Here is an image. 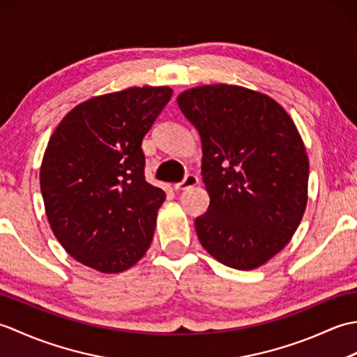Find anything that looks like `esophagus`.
I'll return each mask as SVG.
<instances>
[{"mask_svg": "<svg viewBox=\"0 0 357 357\" xmlns=\"http://www.w3.org/2000/svg\"><path fill=\"white\" fill-rule=\"evenodd\" d=\"M198 183H199L198 176H196V174L188 173V174H185V178H184L183 181H181V183L174 184L173 188H174V190H187V188H192V187H195Z\"/></svg>", "mask_w": 357, "mask_h": 357, "instance_id": "esophagus-1", "label": "esophagus"}]
</instances>
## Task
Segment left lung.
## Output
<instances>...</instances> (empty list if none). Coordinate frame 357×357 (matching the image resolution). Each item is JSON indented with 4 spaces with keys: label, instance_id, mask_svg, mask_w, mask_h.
Instances as JSON below:
<instances>
[{
    "label": "left lung",
    "instance_id": "obj_1",
    "mask_svg": "<svg viewBox=\"0 0 357 357\" xmlns=\"http://www.w3.org/2000/svg\"><path fill=\"white\" fill-rule=\"evenodd\" d=\"M178 105L202 144L210 206L195 221L199 242L227 267H261L290 242L307 207L298 128L275 100L241 86L188 89Z\"/></svg>",
    "mask_w": 357,
    "mask_h": 357
}]
</instances>
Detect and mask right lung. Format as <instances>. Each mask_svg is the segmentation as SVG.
<instances>
[{
  "label": "right lung",
  "mask_w": 357,
  "mask_h": 357,
  "mask_svg": "<svg viewBox=\"0 0 357 357\" xmlns=\"http://www.w3.org/2000/svg\"><path fill=\"white\" fill-rule=\"evenodd\" d=\"M170 87L95 96L63 118L44 151L40 185L59 244L78 262L119 273L146 255L165 193L144 176L142 138Z\"/></svg>",
  "instance_id": "add662e5"
}]
</instances>
